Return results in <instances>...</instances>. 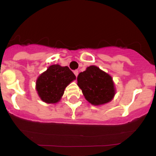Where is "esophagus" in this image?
<instances>
[{
	"mask_svg": "<svg viewBox=\"0 0 156 156\" xmlns=\"http://www.w3.org/2000/svg\"><path fill=\"white\" fill-rule=\"evenodd\" d=\"M74 74L76 75V77L78 76V70H74Z\"/></svg>",
	"mask_w": 156,
	"mask_h": 156,
	"instance_id": "34e87169",
	"label": "esophagus"
}]
</instances>
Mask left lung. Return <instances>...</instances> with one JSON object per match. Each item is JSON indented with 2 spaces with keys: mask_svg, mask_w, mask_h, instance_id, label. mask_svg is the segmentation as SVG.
I'll return each instance as SVG.
<instances>
[{
  "mask_svg": "<svg viewBox=\"0 0 156 156\" xmlns=\"http://www.w3.org/2000/svg\"><path fill=\"white\" fill-rule=\"evenodd\" d=\"M77 80L85 99L94 105L109 103L116 94L112 77L97 66L87 67L79 73Z\"/></svg>",
  "mask_w": 156,
  "mask_h": 156,
  "instance_id": "obj_1",
  "label": "left lung"
}]
</instances>
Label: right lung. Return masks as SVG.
<instances>
[{
    "label": "right lung",
    "mask_w": 156,
    "mask_h": 156,
    "mask_svg": "<svg viewBox=\"0 0 156 156\" xmlns=\"http://www.w3.org/2000/svg\"><path fill=\"white\" fill-rule=\"evenodd\" d=\"M76 79V76L67 66L53 64L37 78L36 90L42 101L54 104L60 101L64 89Z\"/></svg>",
    "instance_id": "add662e5"
}]
</instances>
